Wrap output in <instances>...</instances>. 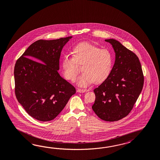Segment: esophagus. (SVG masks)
<instances>
[{"label":"esophagus","mask_w":160,"mask_h":160,"mask_svg":"<svg viewBox=\"0 0 160 160\" xmlns=\"http://www.w3.org/2000/svg\"><path fill=\"white\" fill-rule=\"evenodd\" d=\"M86 91V89H81V88H78L77 92H84Z\"/></svg>","instance_id":"1"}]
</instances>
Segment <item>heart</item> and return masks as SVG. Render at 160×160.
<instances>
[{
    "label": "heart",
    "instance_id": "1",
    "mask_svg": "<svg viewBox=\"0 0 160 160\" xmlns=\"http://www.w3.org/2000/svg\"><path fill=\"white\" fill-rule=\"evenodd\" d=\"M71 54L72 57L66 54L62 62L63 76L68 80H76L78 72V64H82L83 73L78 78L77 82L82 87L92 82L94 84L103 82L111 73L114 59L108 49L82 42L73 46Z\"/></svg>",
    "mask_w": 160,
    "mask_h": 160
}]
</instances>
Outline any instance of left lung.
Listing matches in <instances>:
<instances>
[{
	"instance_id": "obj_1",
	"label": "left lung",
	"mask_w": 160,
	"mask_h": 160,
	"mask_svg": "<svg viewBox=\"0 0 160 160\" xmlns=\"http://www.w3.org/2000/svg\"><path fill=\"white\" fill-rule=\"evenodd\" d=\"M112 44L116 61L108 77L94 90L93 111L102 120L116 121L128 115L142 91L144 75L136 54L114 39Z\"/></svg>"
}]
</instances>
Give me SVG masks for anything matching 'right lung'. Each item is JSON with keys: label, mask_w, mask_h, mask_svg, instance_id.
I'll return each mask as SVG.
<instances>
[{"label": "right lung", "mask_w": 160, "mask_h": 160, "mask_svg": "<svg viewBox=\"0 0 160 160\" xmlns=\"http://www.w3.org/2000/svg\"><path fill=\"white\" fill-rule=\"evenodd\" d=\"M71 38L39 40L16 62V97L29 116L37 120H53L76 93L74 86L58 73L62 50Z\"/></svg>", "instance_id": "1"}]
</instances>
